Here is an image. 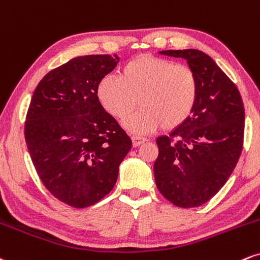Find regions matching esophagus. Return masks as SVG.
Instances as JSON below:
<instances>
[{
    "mask_svg": "<svg viewBox=\"0 0 260 260\" xmlns=\"http://www.w3.org/2000/svg\"><path fill=\"white\" fill-rule=\"evenodd\" d=\"M131 140H133L134 147H139L140 145H142V143L147 141V139H145V137H140V136H133L131 137Z\"/></svg>",
    "mask_w": 260,
    "mask_h": 260,
    "instance_id": "34e87169",
    "label": "esophagus"
}]
</instances>
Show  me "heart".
Returning <instances> with one entry per match:
<instances>
[{
	"instance_id": "heart-1",
	"label": "heart",
	"mask_w": 260,
	"mask_h": 260,
	"mask_svg": "<svg viewBox=\"0 0 260 260\" xmlns=\"http://www.w3.org/2000/svg\"><path fill=\"white\" fill-rule=\"evenodd\" d=\"M198 79L184 64L143 54L121 68L119 78L106 75L97 86L101 105L113 117L124 120L137 106L141 109L125 127L131 133L148 134L163 126L174 130L190 118L196 106Z\"/></svg>"
}]
</instances>
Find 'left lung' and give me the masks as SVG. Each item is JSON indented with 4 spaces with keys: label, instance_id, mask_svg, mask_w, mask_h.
Returning a JSON list of instances; mask_svg holds the SVG:
<instances>
[{
    "label": "left lung",
    "instance_id": "1",
    "mask_svg": "<svg viewBox=\"0 0 260 260\" xmlns=\"http://www.w3.org/2000/svg\"><path fill=\"white\" fill-rule=\"evenodd\" d=\"M184 58L198 79V97L190 118L169 136H159L154 161L158 190L181 208L207 203L230 175L242 152L245 107L228 75L202 51L168 50Z\"/></svg>",
    "mask_w": 260,
    "mask_h": 260
}]
</instances>
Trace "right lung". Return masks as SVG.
<instances>
[{
  "instance_id": "obj_1",
  "label": "right lung",
  "mask_w": 260,
  "mask_h": 260,
  "mask_svg": "<svg viewBox=\"0 0 260 260\" xmlns=\"http://www.w3.org/2000/svg\"><path fill=\"white\" fill-rule=\"evenodd\" d=\"M119 58L91 54L51 70L34 91L25 141L45 187L60 202L86 208L113 190L130 137L100 103L97 86Z\"/></svg>"
}]
</instances>
